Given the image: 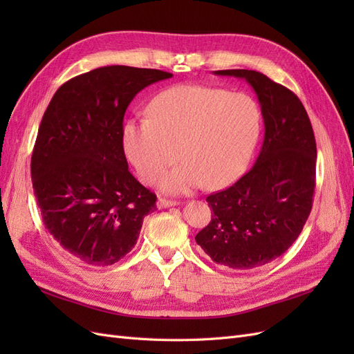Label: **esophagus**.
<instances>
[{
	"instance_id": "obj_1",
	"label": "esophagus",
	"mask_w": 354,
	"mask_h": 354,
	"mask_svg": "<svg viewBox=\"0 0 354 354\" xmlns=\"http://www.w3.org/2000/svg\"><path fill=\"white\" fill-rule=\"evenodd\" d=\"M158 208H168V207H176L178 205L177 201H173V199H165V198H159L158 202H156Z\"/></svg>"
}]
</instances>
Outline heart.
<instances>
[{"instance_id":"obj_1","label":"heart","mask_w":354,"mask_h":354,"mask_svg":"<svg viewBox=\"0 0 354 354\" xmlns=\"http://www.w3.org/2000/svg\"><path fill=\"white\" fill-rule=\"evenodd\" d=\"M147 111L149 118L125 122L124 152L145 183H155L180 153L185 162L160 181L173 194L234 183L261 134V109L245 93L181 84L159 93Z\"/></svg>"}]
</instances>
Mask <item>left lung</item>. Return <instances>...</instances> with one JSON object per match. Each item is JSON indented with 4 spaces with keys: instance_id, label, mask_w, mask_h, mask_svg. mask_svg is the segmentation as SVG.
<instances>
[{
    "instance_id": "1",
    "label": "left lung",
    "mask_w": 354,
    "mask_h": 354,
    "mask_svg": "<svg viewBox=\"0 0 354 354\" xmlns=\"http://www.w3.org/2000/svg\"><path fill=\"white\" fill-rule=\"evenodd\" d=\"M214 73L248 81L261 104L264 142L248 173L207 196L212 217L195 239L214 263L252 270L281 257L312 211L315 133L301 100L283 85L248 69Z\"/></svg>"
}]
</instances>
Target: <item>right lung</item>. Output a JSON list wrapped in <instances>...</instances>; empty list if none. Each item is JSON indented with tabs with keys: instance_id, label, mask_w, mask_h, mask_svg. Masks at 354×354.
<instances>
[{
	"instance_id": "1",
	"label": "right lung",
	"mask_w": 354,
	"mask_h": 354,
	"mask_svg": "<svg viewBox=\"0 0 354 354\" xmlns=\"http://www.w3.org/2000/svg\"><path fill=\"white\" fill-rule=\"evenodd\" d=\"M173 73L103 66L78 75L53 95L30 158L42 223L78 261L104 267L137 243L156 195L128 171L122 130L128 104Z\"/></svg>"
}]
</instances>
